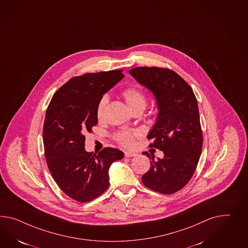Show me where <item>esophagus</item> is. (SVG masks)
<instances>
[{
  "mask_svg": "<svg viewBox=\"0 0 248 248\" xmlns=\"http://www.w3.org/2000/svg\"><path fill=\"white\" fill-rule=\"evenodd\" d=\"M136 155V154L134 152H131V151H126L125 152V156L126 157H133Z\"/></svg>",
  "mask_w": 248,
  "mask_h": 248,
  "instance_id": "1",
  "label": "esophagus"
}]
</instances>
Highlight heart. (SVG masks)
Masks as SVG:
<instances>
[{
  "label": "heart",
  "mask_w": 248,
  "mask_h": 248,
  "mask_svg": "<svg viewBox=\"0 0 248 248\" xmlns=\"http://www.w3.org/2000/svg\"><path fill=\"white\" fill-rule=\"evenodd\" d=\"M121 94L127 103L128 108H130L132 111L136 109H139V108L144 109L146 107V96L141 90L138 89L137 87L126 88L122 92ZM107 103H108V98L106 96L102 97L98 103L96 115L99 120H102L103 118ZM139 133L137 131L125 130V131H121L120 133L117 134L116 140L121 143L123 146H131L133 145L135 137H137Z\"/></svg>",
  "instance_id": "obj_1"
}]
</instances>
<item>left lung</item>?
I'll return each instance as SVG.
<instances>
[{
    "label": "left lung",
    "mask_w": 248,
    "mask_h": 248,
    "mask_svg": "<svg viewBox=\"0 0 248 248\" xmlns=\"http://www.w3.org/2000/svg\"><path fill=\"white\" fill-rule=\"evenodd\" d=\"M129 75L155 99L158 113L148 133L150 146L164 153L163 158L143 153L151 160L142 176L147 188L171 194L191 180L202 149V132L196 97L191 86L169 69L136 67Z\"/></svg>",
    "instance_id": "obj_1"
}]
</instances>
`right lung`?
I'll return each instance as SVG.
<instances>
[{
  "label": "right lung",
  "mask_w": 248,
  "mask_h": 248,
  "mask_svg": "<svg viewBox=\"0 0 248 248\" xmlns=\"http://www.w3.org/2000/svg\"><path fill=\"white\" fill-rule=\"evenodd\" d=\"M121 70L74 77L52 97L45 117V156L52 177L69 197L87 202L108 187V169L124 153L105 147L97 155L84 148L85 134L98 123L102 96L123 79Z\"/></svg>",
  "instance_id": "1"
}]
</instances>
